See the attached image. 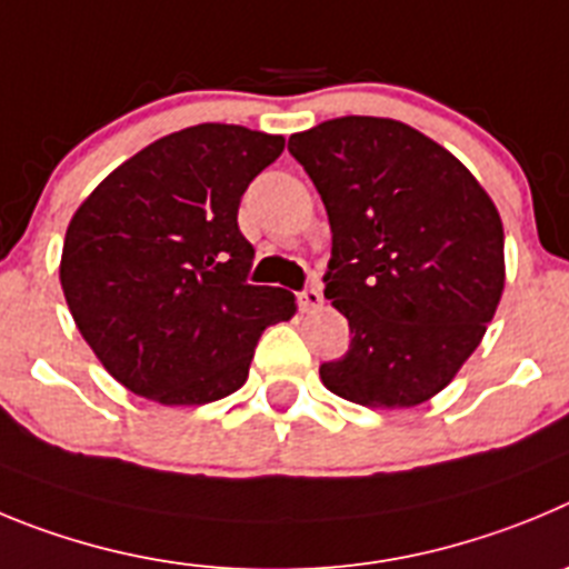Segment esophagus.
I'll list each match as a JSON object with an SVG mask.
<instances>
[{"label": "esophagus", "mask_w": 569, "mask_h": 569, "mask_svg": "<svg viewBox=\"0 0 569 569\" xmlns=\"http://www.w3.org/2000/svg\"><path fill=\"white\" fill-rule=\"evenodd\" d=\"M297 306L303 311H315L322 306V295L317 286H306L303 291H297Z\"/></svg>", "instance_id": "1"}]
</instances>
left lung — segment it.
<instances>
[{
    "label": "left lung",
    "mask_w": 569,
    "mask_h": 569,
    "mask_svg": "<svg viewBox=\"0 0 569 569\" xmlns=\"http://www.w3.org/2000/svg\"><path fill=\"white\" fill-rule=\"evenodd\" d=\"M331 223L326 300L351 342L322 362L337 397L413 408L482 342L505 289V232L459 158L413 127L342 116L289 138Z\"/></svg>",
    "instance_id": "obj_1"
}]
</instances>
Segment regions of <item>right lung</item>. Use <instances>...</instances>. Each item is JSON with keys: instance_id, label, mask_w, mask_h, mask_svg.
<instances>
[{"instance_id": "1", "label": "right lung", "mask_w": 569, "mask_h": 569, "mask_svg": "<svg viewBox=\"0 0 569 569\" xmlns=\"http://www.w3.org/2000/svg\"><path fill=\"white\" fill-rule=\"evenodd\" d=\"M286 138L238 124L163 136L76 209L59 278L87 346L124 388L161 406H207L249 377L260 335L295 295L247 283L238 229L249 183Z\"/></svg>"}]
</instances>
